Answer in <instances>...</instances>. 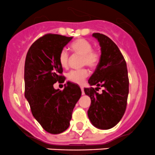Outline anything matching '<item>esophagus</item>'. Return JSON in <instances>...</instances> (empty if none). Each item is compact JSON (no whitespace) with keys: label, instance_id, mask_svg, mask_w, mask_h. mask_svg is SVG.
I'll return each mask as SVG.
<instances>
[{"label":"esophagus","instance_id":"obj_1","mask_svg":"<svg viewBox=\"0 0 155 155\" xmlns=\"http://www.w3.org/2000/svg\"><path fill=\"white\" fill-rule=\"evenodd\" d=\"M81 90H82V94H85V92H84V88H83V87L81 86Z\"/></svg>","mask_w":155,"mask_h":155}]
</instances>
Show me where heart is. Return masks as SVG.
Returning <instances> with one entry per match:
<instances>
[{
  "instance_id": "1",
  "label": "heart",
  "mask_w": 155,
  "mask_h": 155,
  "mask_svg": "<svg viewBox=\"0 0 155 155\" xmlns=\"http://www.w3.org/2000/svg\"><path fill=\"white\" fill-rule=\"evenodd\" d=\"M70 49L73 53L82 55L81 64L87 65L90 68H95L100 63L101 54L97 50L92 48V44L88 40L79 38L70 45ZM69 55L66 50H62L58 56V62L64 68H68ZM88 70L85 68L71 70L68 74L70 81L77 84H82L88 76Z\"/></svg>"
}]
</instances>
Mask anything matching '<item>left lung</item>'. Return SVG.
<instances>
[{"label":"left lung","instance_id":"8db88e82","mask_svg":"<svg viewBox=\"0 0 155 155\" xmlns=\"http://www.w3.org/2000/svg\"><path fill=\"white\" fill-rule=\"evenodd\" d=\"M99 42L101 61L88 80L91 86L85 87V94L90 97L91 106L87 116L97 128L108 130L113 127L125 112L129 93V79L126 61L119 48L104 34H92ZM99 87L104 89L101 94L96 91Z\"/></svg>","mask_w":155,"mask_h":155}]
</instances>
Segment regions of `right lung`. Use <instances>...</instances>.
I'll return each mask as SVG.
<instances>
[{"label":"right lung","mask_w":155,"mask_h":155,"mask_svg":"<svg viewBox=\"0 0 155 155\" xmlns=\"http://www.w3.org/2000/svg\"><path fill=\"white\" fill-rule=\"evenodd\" d=\"M73 37L48 34L30 47L25 63V96L31 112L49 134H58L70 126L73 108L82 95L77 84L68 82L63 91L54 89L64 82L58 56Z\"/></svg>","instance_id":"add662e5"}]
</instances>
